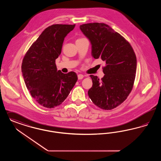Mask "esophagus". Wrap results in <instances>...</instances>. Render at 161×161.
Listing matches in <instances>:
<instances>
[{
  "mask_svg": "<svg viewBox=\"0 0 161 161\" xmlns=\"http://www.w3.org/2000/svg\"><path fill=\"white\" fill-rule=\"evenodd\" d=\"M84 78V75L83 74H78V80H81Z\"/></svg>",
  "mask_w": 161,
  "mask_h": 161,
  "instance_id": "1",
  "label": "esophagus"
}]
</instances>
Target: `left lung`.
<instances>
[{
  "instance_id": "left-lung-1",
  "label": "left lung",
  "mask_w": 161,
  "mask_h": 161,
  "mask_svg": "<svg viewBox=\"0 0 161 161\" xmlns=\"http://www.w3.org/2000/svg\"><path fill=\"white\" fill-rule=\"evenodd\" d=\"M80 28L90 40L92 56L106 63L101 80L90 75L93 85L89 97L101 109L115 108L132 90L136 69L135 52L128 41L105 23L84 24Z\"/></svg>"
}]
</instances>
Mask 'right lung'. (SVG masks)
<instances>
[{
	"mask_svg": "<svg viewBox=\"0 0 161 161\" xmlns=\"http://www.w3.org/2000/svg\"><path fill=\"white\" fill-rule=\"evenodd\" d=\"M75 25L48 26L31 46L23 59L21 71L27 89L41 105L53 108L62 103L77 81L71 71L57 70L56 59L62 52L65 36Z\"/></svg>",
	"mask_w": 161,
	"mask_h": 161,
	"instance_id": "right-lung-1",
	"label": "right lung"
}]
</instances>
